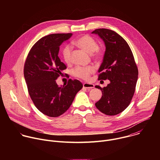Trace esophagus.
I'll use <instances>...</instances> for the list:
<instances>
[{
    "label": "esophagus",
    "mask_w": 160,
    "mask_h": 160,
    "mask_svg": "<svg viewBox=\"0 0 160 160\" xmlns=\"http://www.w3.org/2000/svg\"><path fill=\"white\" fill-rule=\"evenodd\" d=\"M83 87L87 89H90L94 87V85L92 83H84L83 84Z\"/></svg>",
    "instance_id": "esophagus-1"
}]
</instances>
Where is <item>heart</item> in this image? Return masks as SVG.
I'll use <instances>...</instances> for the list:
<instances>
[{"mask_svg":"<svg viewBox=\"0 0 160 160\" xmlns=\"http://www.w3.org/2000/svg\"><path fill=\"white\" fill-rule=\"evenodd\" d=\"M75 44L77 46L89 54L95 52V56L100 58L102 56V52L98 49V43L96 40L89 35H85L79 37L76 41ZM72 48L69 45H66L62 51V56L63 60L66 63L71 62ZM94 72V68L92 66H77L72 71L74 77L83 79L88 80L91 73Z\"/></svg>","mask_w":160,"mask_h":160,"instance_id":"obj_1","label":"heart"}]
</instances>
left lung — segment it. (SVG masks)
Instances as JSON below:
<instances>
[{
    "label": "left lung",
    "instance_id": "left-lung-1",
    "mask_svg": "<svg viewBox=\"0 0 160 160\" xmlns=\"http://www.w3.org/2000/svg\"><path fill=\"white\" fill-rule=\"evenodd\" d=\"M104 41L106 51L99 68L98 80L110 83L101 88L102 97L95 105L107 115H116L130 104L138 78V69L132 52L125 39L112 30L99 28L92 32Z\"/></svg>",
    "mask_w": 160,
    "mask_h": 160
}]
</instances>
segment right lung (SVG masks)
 Segmentation results:
<instances>
[{"label": "right lung", "instance_id": "right-lung-1", "mask_svg": "<svg viewBox=\"0 0 160 160\" xmlns=\"http://www.w3.org/2000/svg\"><path fill=\"white\" fill-rule=\"evenodd\" d=\"M72 33H54L38 40L30 49L24 66V77L29 95L36 108L44 115L58 117L72 105L83 87L78 80H68L59 87L56 80L66 65L58 57L59 47Z\"/></svg>", "mask_w": 160, "mask_h": 160}]
</instances>
